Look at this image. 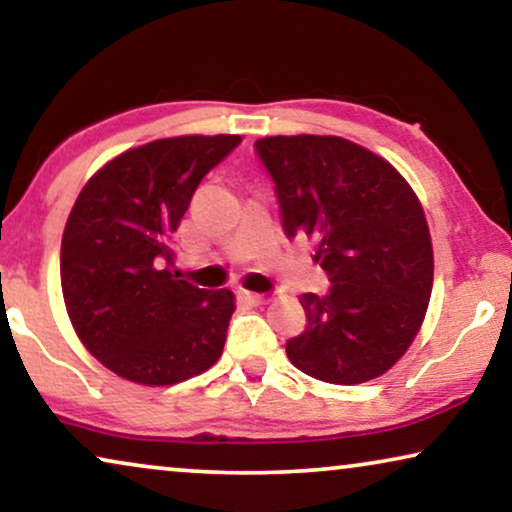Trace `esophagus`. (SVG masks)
Wrapping results in <instances>:
<instances>
[{
  "instance_id": "esophagus-1",
  "label": "esophagus",
  "mask_w": 512,
  "mask_h": 512,
  "mask_svg": "<svg viewBox=\"0 0 512 512\" xmlns=\"http://www.w3.org/2000/svg\"><path fill=\"white\" fill-rule=\"evenodd\" d=\"M240 296L247 300V303H251V305H263V303H268V293H251V291H242Z\"/></svg>"
}]
</instances>
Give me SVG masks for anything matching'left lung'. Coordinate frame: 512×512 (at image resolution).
Masks as SVG:
<instances>
[{
    "instance_id": "obj_1",
    "label": "left lung",
    "mask_w": 512,
    "mask_h": 512,
    "mask_svg": "<svg viewBox=\"0 0 512 512\" xmlns=\"http://www.w3.org/2000/svg\"><path fill=\"white\" fill-rule=\"evenodd\" d=\"M282 209L286 237L314 242L326 296L303 293L307 328L289 361L331 384L380 377L422 326L433 286L424 209L408 181L342 137H263L254 144Z\"/></svg>"
}]
</instances>
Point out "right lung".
Returning <instances> with one entry per match:
<instances>
[{
	"mask_svg": "<svg viewBox=\"0 0 512 512\" xmlns=\"http://www.w3.org/2000/svg\"><path fill=\"white\" fill-rule=\"evenodd\" d=\"M240 135L156 139L111 160L83 186L60 249L67 314L118 377L163 387L212 368L235 296L172 275V240L195 188Z\"/></svg>",
	"mask_w": 512,
	"mask_h": 512,
	"instance_id": "1",
	"label": "right lung"
}]
</instances>
